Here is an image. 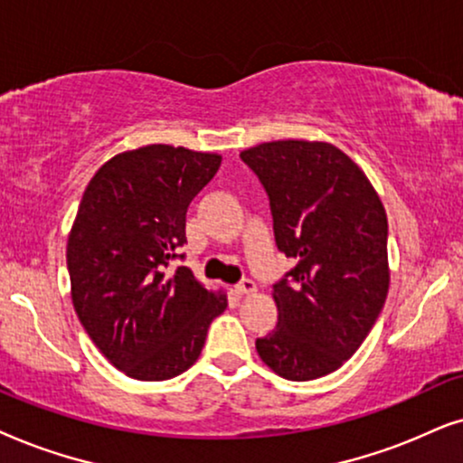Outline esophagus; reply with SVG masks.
<instances>
[{
  "mask_svg": "<svg viewBox=\"0 0 463 463\" xmlns=\"http://www.w3.org/2000/svg\"><path fill=\"white\" fill-rule=\"evenodd\" d=\"M237 294H254L256 292V281L254 279H243L235 286Z\"/></svg>",
  "mask_w": 463,
  "mask_h": 463,
  "instance_id": "34e87169",
  "label": "esophagus"
}]
</instances>
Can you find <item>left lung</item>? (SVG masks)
Returning a JSON list of instances; mask_svg holds the SVG:
<instances>
[{"label":"left lung","mask_w":463,"mask_h":463,"mask_svg":"<svg viewBox=\"0 0 463 463\" xmlns=\"http://www.w3.org/2000/svg\"><path fill=\"white\" fill-rule=\"evenodd\" d=\"M241 158L269 194L277 248L296 260L273 286L277 328L256 351L283 379L326 377L364 343L385 305V207L364 171L328 141H267Z\"/></svg>","instance_id":"obj_1"}]
</instances>
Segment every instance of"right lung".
<instances>
[{"label": "right lung", "mask_w": 463, "mask_h": 463, "mask_svg": "<svg viewBox=\"0 0 463 463\" xmlns=\"http://www.w3.org/2000/svg\"><path fill=\"white\" fill-rule=\"evenodd\" d=\"M222 163L215 152L152 144L116 154L86 186L67 237L71 303L90 341L137 381H165L199 360L226 309L184 258L190 201Z\"/></svg>", "instance_id": "1"}]
</instances>
